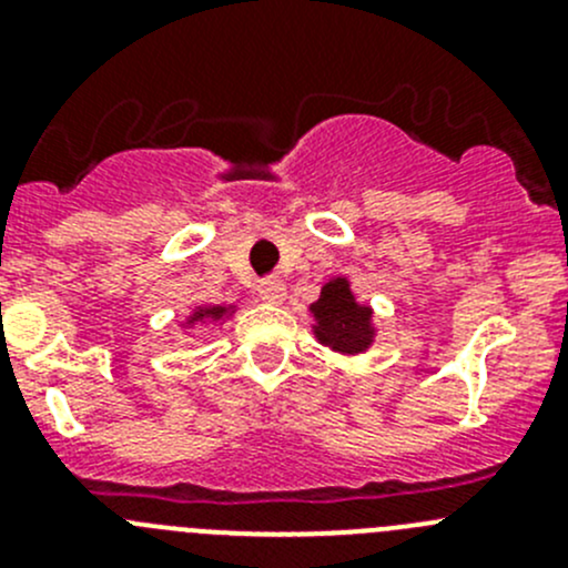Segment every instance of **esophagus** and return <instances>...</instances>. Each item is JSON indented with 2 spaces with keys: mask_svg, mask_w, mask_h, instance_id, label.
I'll list each match as a JSON object with an SVG mask.
<instances>
[{
  "mask_svg": "<svg viewBox=\"0 0 568 568\" xmlns=\"http://www.w3.org/2000/svg\"><path fill=\"white\" fill-rule=\"evenodd\" d=\"M257 296L268 305H283L285 302V283L280 277H266L257 283Z\"/></svg>",
  "mask_w": 568,
  "mask_h": 568,
  "instance_id": "esophagus-1",
  "label": "esophagus"
}]
</instances>
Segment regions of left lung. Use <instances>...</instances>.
Returning <instances> with one entry per match:
<instances>
[{
    "mask_svg": "<svg viewBox=\"0 0 568 568\" xmlns=\"http://www.w3.org/2000/svg\"><path fill=\"white\" fill-rule=\"evenodd\" d=\"M313 335L337 354H363L374 346V307L354 296L348 277H329L311 305Z\"/></svg>",
    "mask_w": 568,
    "mask_h": 568,
    "instance_id": "8db88e82",
    "label": "left lung"
}]
</instances>
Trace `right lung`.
<instances>
[{"label":"right lung","instance_id":"right-lung-1","mask_svg":"<svg viewBox=\"0 0 568 568\" xmlns=\"http://www.w3.org/2000/svg\"><path fill=\"white\" fill-rule=\"evenodd\" d=\"M236 313V305H197L194 313H189V318L183 321V329H192V326H216L225 324L227 318Z\"/></svg>","mask_w":568,"mask_h":568}]
</instances>
